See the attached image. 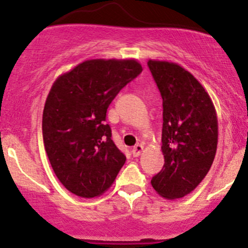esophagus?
Listing matches in <instances>:
<instances>
[{
	"mask_svg": "<svg viewBox=\"0 0 248 248\" xmlns=\"http://www.w3.org/2000/svg\"><path fill=\"white\" fill-rule=\"evenodd\" d=\"M142 152H143V145L142 144H136L134 148H132L131 154H132V156L136 157V156H140Z\"/></svg>",
	"mask_w": 248,
	"mask_h": 248,
	"instance_id": "1",
	"label": "esophagus"
}]
</instances>
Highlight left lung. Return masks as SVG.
<instances>
[{
    "label": "left lung",
    "mask_w": 248,
    "mask_h": 248,
    "mask_svg": "<svg viewBox=\"0 0 248 248\" xmlns=\"http://www.w3.org/2000/svg\"><path fill=\"white\" fill-rule=\"evenodd\" d=\"M162 98V154L165 165L152 186L162 197L175 200L192 192L205 178L217 149L215 107L197 78L165 61H148Z\"/></svg>",
    "instance_id": "left-lung-1"
}]
</instances>
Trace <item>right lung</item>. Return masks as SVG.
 <instances>
[{"mask_svg":"<svg viewBox=\"0 0 248 248\" xmlns=\"http://www.w3.org/2000/svg\"><path fill=\"white\" fill-rule=\"evenodd\" d=\"M135 60H89L61 75L43 112V140L51 167L68 191L104 193L125 163L112 141L106 112L122 88L142 73Z\"/></svg>","mask_w":248,"mask_h":248,"instance_id":"obj_1","label":"right lung"}]
</instances>
